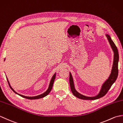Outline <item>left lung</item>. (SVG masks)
<instances>
[{"instance_id":"1","label":"left lung","mask_w":123,"mask_h":123,"mask_svg":"<svg viewBox=\"0 0 123 123\" xmlns=\"http://www.w3.org/2000/svg\"><path fill=\"white\" fill-rule=\"evenodd\" d=\"M107 38L108 40L109 41V43L112 49L114 51V61H113V67H112L111 74L109 75L108 79L104 83V84L102 85V87L101 88V90L100 92L98 93V95L95 97H87L85 96H83L81 94H80L74 88V80L72 77L71 74L70 72V77H69V82H70V88H71V90L72 91V93L77 98L83 99V100H95V99H97L103 97L105 96L106 94L107 93L108 90H109L113 85V83L115 82V81L117 79V78L118 77V63L119 61V54H118V51L115 44L114 43V42L112 41L110 36L108 34L106 35Z\"/></svg>"}]
</instances>
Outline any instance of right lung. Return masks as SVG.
I'll use <instances>...</instances> for the list:
<instances>
[{
    "instance_id": "right-lung-1",
    "label": "right lung",
    "mask_w": 123,
    "mask_h": 123,
    "mask_svg": "<svg viewBox=\"0 0 123 123\" xmlns=\"http://www.w3.org/2000/svg\"><path fill=\"white\" fill-rule=\"evenodd\" d=\"M55 77H56V74H55L53 75V77H52V79H51V81H50V83H49V88H48V90H47L45 92H44L43 93L41 94V95H38V96H34V97H27V96H25L20 95V94L18 93L17 92H16V91L12 88L11 86H10V83H9V81H8V80L7 78V80L8 83V84H9V85L10 88L12 89V90L13 91H14V92L15 93L17 94V95H18L19 96L22 97H23V98H26V99H40V98H42L48 95V94L49 93V92H50L51 90H52V87H53V83H54V81L55 78Z\"/></svg>"
}]
</instances>
